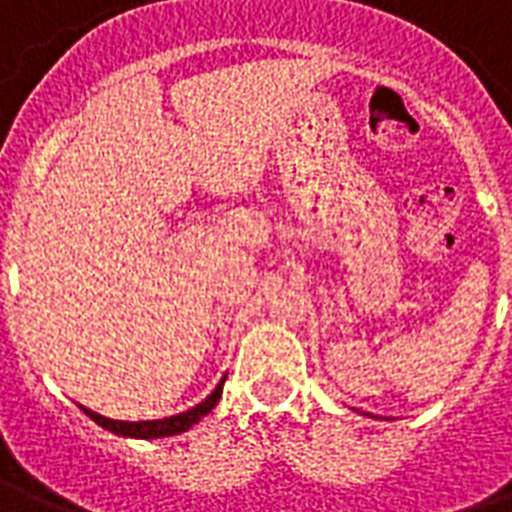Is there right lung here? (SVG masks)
<instances>
[{"instance_id":"add662e5","label":"right lung","mask_w":512,"mask_h":512,"mask_svg":"<svg viewBox=\"0 0 512 512\" xmlns=\"http://www.w3.org/2000/svg\"><path fill=\"white\" fill-rule=\"evenodd\" d=\"M224 384V381H222ZM222 384L213 389L211 395L205 397L202 403H197L189 411H183L178 417H164V419H150V422H120V419H106L101 414H95L90 408H84L82 411L87 417L98 422L101 428L112 430L117 436H131V439H164V436H178L183 430H189L191 425H197L208 411H211L216 403H219V397H222Z\"/></svg>"}]
</instances>
